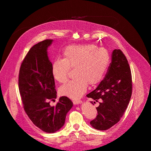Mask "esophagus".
Masks as SVG:
<instances>
[{
	"mask_svg": "<svg viewBox=\"0 0 151 151\" xmlns=\"http://www.w3.org/2000/svg\"><path fill=\"white\" fill-rule=\"evenodd\" d=\"M82 102V101H81V100H75V101H73V104H81Z\"/></svg>",
	"mask_w": 151,
	"mask_h": 151,
	"instance_id": "1",
	"label": "esophagus"
}]
</instances>
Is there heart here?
<instances>
[{"mask_svg":"<svg viewBox=\"0 0 151 151\" xmlns=\"http://www.w3.org/2000/svg\"><path fill=\"white\" fill-rule=\"evenodd\" d=\"M63 58H57L51 65V74L56 81L63 83L70 68L75 67L74 78L59 89L60 95L77 99L86 92L88 84H97L104 78L110 64V56L104 48L95 45H69L63 50Z\"/></svg>","mask_w":151,"mask_h":151,"instance_id":"heart-1","label":"heart"}]
</instances>
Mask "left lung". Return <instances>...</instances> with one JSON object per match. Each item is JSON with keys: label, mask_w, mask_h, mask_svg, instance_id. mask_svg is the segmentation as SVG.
Masks as SVG:
<instances>
[{"label": "left lung", "mask_w": 151, "mask_h": 151, "mask_svg": "<svg viewBox=\"0 0 151 151\" xmlns=\"http://www.w3.org/2000/svg\"><path fill=\"white\" fill-rule=\"evenodd\" d=\"M132 92V75L128 60L121 50L115 49L105 77L95 90L86 95L96 102L99 99L102 100L96 108L98 114L90 121L91 126L106 130L117 123L126 110Z\"/></svg>", "instance_id": "8db88e82"}]
</instances>
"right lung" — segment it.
Returning a JSON list of instances; mask_svg holds the SVG:
<instances>
[{"mask_svg":"<svg viewBox=\"0 0 151 151\" xmlns=\"http://www.w3.org/2000/svg\"><path fill=\"white\" fill-rule=\"evenodd\" d=\"M52 40L35 45L28 51L19 70V89L24 110L37 127L47 133L59 130L73 106L70 99L63 96L56 106L50 101L56 99L55 82L51 74L47 49Z\"/></svg>","mask_w":151,"mask_h":151,"instance_id":"1","label":"right lung"}]
</instances>
